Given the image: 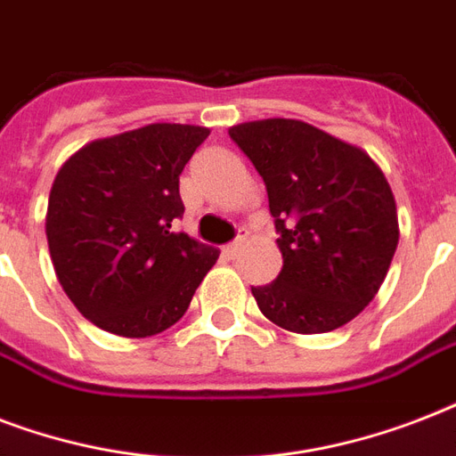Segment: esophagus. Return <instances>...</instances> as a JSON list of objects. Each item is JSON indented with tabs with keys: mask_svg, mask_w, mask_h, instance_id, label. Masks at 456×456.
Wrapping results in <instances>:
<instances>
[{
	"mask_svg": "<svg viewBox=\"0 0 456 456\" xmlns=\"http://www.w3.org/2000/svg\"><path fill=\"white\" fill-rule=\"evenodd\" d=\"M241 246H243V239H236V241L227 243V246L222 248V256L232 260V257H236V253H239V248H241Z\"/></svg>",
	"mask_w": 456,
	"mask_h": 456,
	"instance_id": "esophagus-1",
	"label": "esophagus"
}]
</instances>
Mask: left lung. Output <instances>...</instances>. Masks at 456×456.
<instances>
[{
  "label": "left lung",
  "mask_w": 456,
  "mask_h": 456,
  "mask_svg": "<svg viewBox=\"0 0 456 456\" xmlns=\"http://www.w3.org/2000/svg\"><path fill=\"white\" fill-rule=\"evenodd\" d=\"M267 186L284 257L279 277L253 286L265 317L293 333L347 324L381 289L395 256V196L360 146L314 125L267 118L229 127Z\"/></svg>",
  "instance_id": "obj_1"
}]
</instances>
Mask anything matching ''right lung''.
<instances>
[{"label":"right lung","instance_id":"1","mask_svg":"<svg viewBox=\"0 0 456 456\" xmlns=\"http://www.w3.org/2000/svg\"><path fill=\"white\" fill-rule=\"evenodd\" d=\"M210 134L153 123L82 146L61 165L46 206L59 284L82 317L125 338L182 319L220 250L175 232L179 175Z\"/></svg>","mask_w":456,"mask_h":456}]
</instances>
